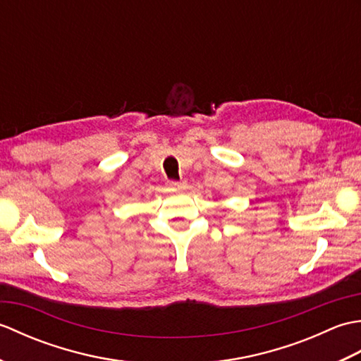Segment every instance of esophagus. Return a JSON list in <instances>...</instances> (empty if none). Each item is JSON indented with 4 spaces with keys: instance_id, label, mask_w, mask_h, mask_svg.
<instances>
[{
    "instance_id": "34e87169",
    "label": "esophagus",
    "mask_w": 361,
    "mask_h": 361,
    "mask_svg": "<svg viewBox=\"0 0 361 361\" xmlns=\"http://www.w3.org/2000/svg\"><path fill=\"white\" fill-rule=\"evenodd\" d=\"M167 185H169V188H171L172 190L186 189V181H169Z\"/></svg>"
}]
</instances>
